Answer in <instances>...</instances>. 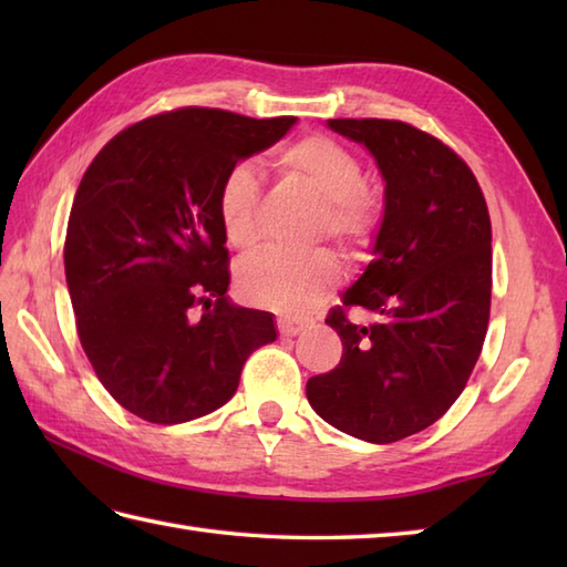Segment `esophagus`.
Segmentation results:
<instances>
[{
    "label": "esophagus",
    "instance_id": "1",
    "mask_svg": "<svg viewBox=\"0 0 567 567\" xmlns=\"http://www.w3.org/2000/svg\"><path fill=\"white\" fill-rule=\"evenodd\" d=\"M277 329H280L282 336L292 339V336H299L307 329V321H297V319H280L277 321Z\"/></svg>",
    "mask_w": 567,
    "mask_h": 567
}]
</instances>
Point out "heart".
<instances>
[{
	"mask_svg": "<svg viewBox=\"0 0 567 567\" xmlns=\"http://www.w3.org/2000/svg\"><path fill=\"white\" fill-rule=\"evenodd\" d=\"M277 167L295 183L323 199L319 234H329L348 250H360L375 234L380 202L363 185V165L343 143L311 134L299 138L277 155ZM260 187L252 167L234 165L216 192V214L228 244L238 250L256 246ZM341 280V262L329 250L282 252L260 250L236 268V287L248 302L280 311L305 315Z\"/></svg>",
	"mask_w": 567,
	"mask_h": 567,
	"instance_id": "heart-1",
	"label": "heart"
}]
</instances>
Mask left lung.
<instances>
[{
    "instance_id": "8db88e82",
    "label": "left lung",
    "mask_w": 567,
    "mask_h": 567,
    "mask_svg": "<svg viewBox=\"0 0 567 567\" xmlns=\"http://www.w3.org/2000/svg\"><path fill=\"white\" fill-rule=\"evenodd\" d=\"M365 146L384 183L372 260L341 295L375 321L327 317L343 355L307 382L311 409L368 443H394L439 421L461 396L489 321L492 226L473 171L424 131L388 118H329Z\"/></svg>"
}]
</instances>
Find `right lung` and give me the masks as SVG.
Masks as SVG:
<instances>
[{
    "instance_id": "obj_1",
    "label": "right lung",
    "mask_w": 567,
    "mask_h": 567,
    "mask_svg": "<svg viewBox=\"0 0 567 567\" xmlns=\"http://www.w3.org/2000/svg\"><path fill=\"white\" fill-rule=\"evenodd\" d=\"M295 124L185 106L124 128L84 173L65 236L68 292L84 353L131 414L151 424L212 414L236 394L248 355L277 339L270 311L226 295L216 192Z\"/></svg>"
}]
</instances>
